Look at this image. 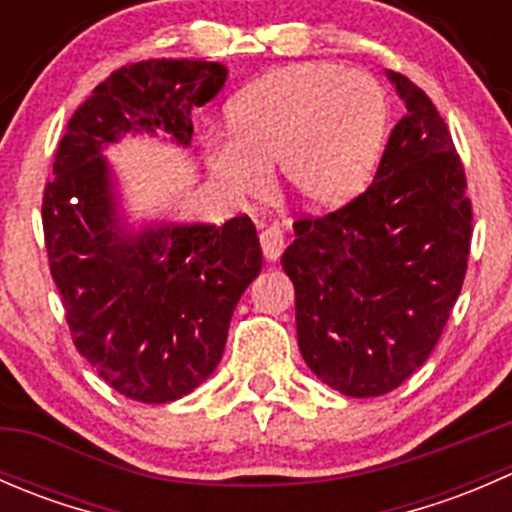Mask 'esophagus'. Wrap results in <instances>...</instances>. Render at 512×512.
Returning a JSON list of instances; mask_svg holds the SVG:
<instances>
[{"instance_id": "1", "label": "esophagus", "mask_w": 512, "mask_h": 512, "mask_svg": "<svg viewBox=\"0 0 512 512\" xmlns=\"http://www.w3.org/2000/svg\"><path fill=\"white\" fill-rule=\"evenodd\" d=\"M260 245H262V252H265L267 260L277 262L280 260L282 250H285V232H282L277 225L265 227V230L260 232Z\"/></svg>"}]
</instances>
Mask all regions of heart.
<instances>
[{
    "mask_svg": "<svg viewBox=\"0 0 512 512\" xmlns=\"http://www.w3.org/2000/svg\"><path fill=\"white\" fill-rule=\"evenodd\" d=\"M389 121V96L374 76L324 61L292 64L235 96L230 136L208 138L205 163L232 198L265 193L277 163L304 205L337 208L374 175Z\"/></svg>",
    "mask_w": 512,
    "mask_h": 512,
    "instance_id": "heart-1",
    "label": "heart"
}]
</instances>
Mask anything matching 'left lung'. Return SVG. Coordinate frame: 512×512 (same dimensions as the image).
I'll return each instance as SVG.
<instances>
[{
	"label": "left lung",
	"mask_w": 512,
	"mask_h": 512,
	"mask_svg": "<svg viewBox=\"0 0 512 512\" xmlns=\"http://www.w3.org/2000/svg\"><path fill=\"white\" fill-rule=\"evenodd\" d=\"M386 79L406 116L374 183L324 218L297 220L282 255L302 359L354 399L389 394L428 359L461 294L473 235L466 173L441 113L406 76Z\"/></svg>",
	"instance_id": "1"
}]
</instances>
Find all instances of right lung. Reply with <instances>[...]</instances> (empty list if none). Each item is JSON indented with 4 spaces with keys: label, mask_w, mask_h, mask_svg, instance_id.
Here are the masks:
<instances>
[{
    "label": "right lung",
    "mask_w": 512,
    "mask_h": 512,
    "mask_svg": "<svg viewBox=\"0 0 512 512\" xmlns=\"http://www.w3.org/2000/svg\"><path fill=\"white\" fill-rule=\"evenodd\" d=\"M227 66L151 59L113 71L66 126L41 220L51 277L76 349L126 399L168 404L198 389L225 352L232 312L260 275L250 218L225 225L128 223L103 151L126 136L193 141L190 111L220 94Z\"/></svg>",
    "instance_id": "obj_1"
}]
</instances>
